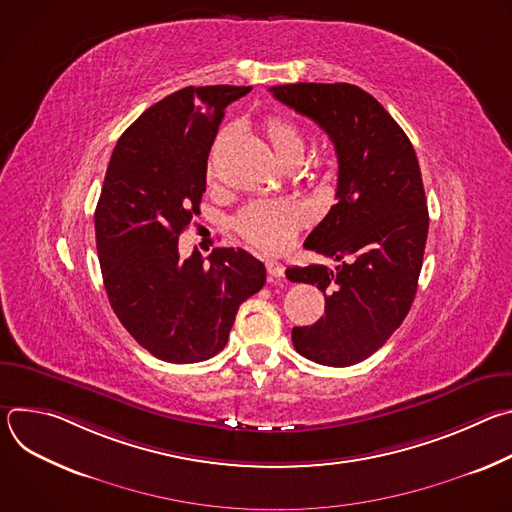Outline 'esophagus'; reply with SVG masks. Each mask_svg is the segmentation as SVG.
<instances>
[{
	"label": "esophagus",
	"instance_id": "esophagus-1",
	"mask_svg": "<svg viewBox=\"0 0 512 512\" xmlns=\"http://www.w3.org/2000/svg\"><path fill=\"white\" fill-rule=\"evenodd\" d=\"M265 267H267L269 277H275V279L283 277V273H285V267H283L281 263H277V261H267V263H265Z\"/></svg>",
	"mask_w": 512,
	"mask_h": 512
}]
</instances>
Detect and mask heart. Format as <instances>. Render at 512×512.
Returning <instances> with one entry per match:
<instances>
[{
	"label": "heart",
	"instance_id": "b5f03b06",
	"mask_svg": "<svg viewBox=\"0 0 512 512\" xmlns=\"http://www.w3.org/2000/svg\"><path fill=\"white\" fill-rule=\"evenodd\" d=\"M263 133L273 148L277 160L285 166L300 162L306 150L302 129L285 117L271 115L263 121ZM208 164V180L214 176V156ZM306 208L298 200H257L247 204L235 218L237 233L253 247L265 253H279L294 241L300 227L306 223Z\"/></svg>",
	"mask_w": 512,
	"mask_h": 512
}]
</instances>
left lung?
<instances>
[{
  "instance_id": "obj_1",
  "label": "left lung",
  "mask_w": 512,
  "mask_h": 512,
  "mask_svg": "<svg viewBox=\"0 0 512 512\" xmlns=\"http://www.w3.org/2000/svg\"><path fill=\"white\" fill-rule=\"evenodd\" d=\"M316 121L338 158L336 204L304 247L338 261L289 267V281L324 291V316L291 330L296 350L326 367H350L377 352L411 310L429 214L413 145L387 109L348 83L269 89Z\"/></svg>"
}]
</instances>
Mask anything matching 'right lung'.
Listing matches in <instances>:
<instances>
[{"label": "right lung", "instance_id": "add662e5", "mask_svg": "<svg viewBox=\"0 0 512 512\" xmlns=\"http://www.w3.org/2000/svg\"><path fill=\"white\" fill-rule=\"evenodd\" d=\"M251 87H186L145 109L119 137L95 210L109 304L125 330L166 362L221 352L239 306L265 285V265L243 249H196L178 237L200 214L206 160L227 105Z\"/></svg>", "mask_w": 512, "mask_h": 512}]
</instances>
